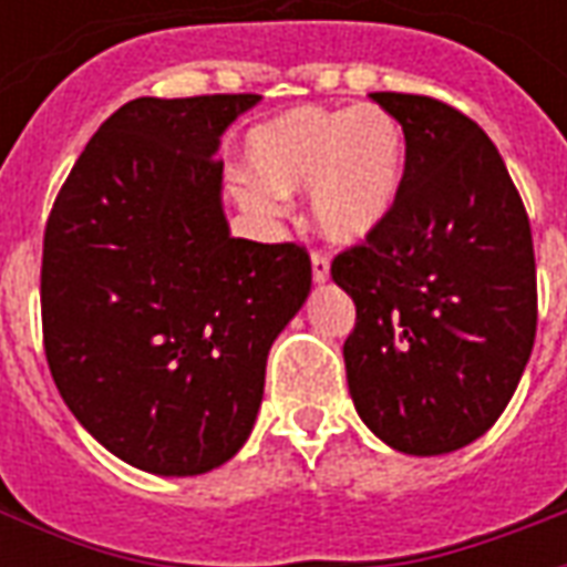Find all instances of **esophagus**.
<instances>
[{"instance_id":"34e87169","label":"esophagus","mask_w":567,"mask_h":567,"mask_svg":"<svg viewBox=\"0 0 567 567\" xmlns=\"http://www.w3.org/2000/svg\"><path fill=\"white\" fill-rule=\"evenodd\" d=\"M311 278L313 284H326L329 280V259H326V254H317L311 256Z\"/></svg>"}]
</instances>
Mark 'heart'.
I'll use <instances>...</instances> for the list:
<instances>
[{
    "label": "heart",
    "mask_w": 567,
    "mask_h": 567,
    "mask_svg": "<svg viewBox=\"0 0 567 567\" xmlns=\"http://www.w3.org/2000/svg\"><path fill=\"white\" fill-rule=\"evenodd\" d=\"M247 163L256 181L235 196L259 217H275L289 193L311 187V214L332 241H362L380 229L404 187L408 142L390 111L301 109L284 111L250 135Z\"/></svg>",
    "instance_id": "heart-1"
}]
</instances>
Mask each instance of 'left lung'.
I'll return each mask as SVG.
<instances>
[{
  "instance_id": "8db88e82",
  "label": "left lung",
  "mask_w": 567,
  "mask_h": 567,
  "mask_svg": "<svg viewBox=\"0 0 567 567\" xmlns=\"http://www.w3.org/2000/svg\"><path fill=\"white\" fill-rule=\"evenodd\" d=\"M371 99L402 123L408 165L386 223L332 262L357 305L347 386L383 444L441 456L477 441L526 371L538 326L532 229L474 120L429 96Z\"/></svg>"
}]
</instances>
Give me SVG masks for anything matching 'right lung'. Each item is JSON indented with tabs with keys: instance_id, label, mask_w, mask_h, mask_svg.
I'll return each mask as SVG.
<instances>
[{
	"instance_id": "obj_1",
	"label": "right lung",
	"mask_w": 567,
	"mask_h": 567,
	"mask_svg": "<svg viewBox=\"0 0 567 567\" xmlns=\"http://www.w3.org/2000/svg\"><path fill=\"white\" fill-rule=\"evenodd\" d=\"M254 93L126 102L53 202L41 326L53 383L99 444L193 477L244 447L266 359L311 292L299 244L233 238L223 132Z\"/></svg>"
}]
</instances>
